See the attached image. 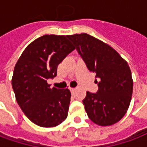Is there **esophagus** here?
<instances>
[{"label": "esophagus", "mask_w": 147, "mask_h": 147, "mask_svg": "<svg viewBox=\"0 0 147 147\" xmlns=\"http://www.w3.org/2000/svg\"><path fill=\"white\" fill-rule=\"evenodd\" d=\"M69 90L71 91V92H74V91H75V88H69Z\"/></svg>", "instance_id": "obj_1"}]
</instances>
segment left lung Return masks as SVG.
Here are the masks:
<instances>
[{
	"instance_id": "8db88e82",
	"label": "left lung",
	"mask_w": 147,
	"mask_h": 147,
	"mask_svg": "<svg viewBox=\"0 0 147 147\" xmlns=\"http://www.w3.org/2000/svg\"><path fill=\"white\" fill-rule=\"evenodd\" d=\"M67 37L98 80L95 81L97 93L87 92L83 100L88 116L100 126L116 124L125 116L132 96L133 80L128 63L112 47L89 34Z\"/></svg>"
}]
</instances>
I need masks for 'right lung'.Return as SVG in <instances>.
Instances as JSON below:
<instances>
[{"instance_id":"obj_1","label":"right lung","mask_w":147,"mask_h":147,"mask_svg":"<svg viewBox=\"0 0 147 147\" xmlns=\"http://www.w3.org/2000/svg\"><path fill=\"white\" fill-rule=\"evenodd\" d=\"M68 35H44L31 42L17 61L11 84L18 104L31 121L43 128L60 125L68 115L71 93L50 88L59 64L75 49Z\"/></svg>"}]
</instances>
